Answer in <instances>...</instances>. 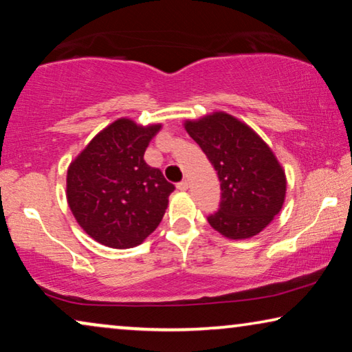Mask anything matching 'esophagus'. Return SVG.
I'll list each match as a JSON object with an SVG mask.
<instances>
[{"mask_svg":"<svg viewBox=\"0 0 352 352\" xmlns=\"http://www.w3.org/2000/svg\"><path fill=\"white\" fill-rule=\"evenodd\" d=\"M177 189H179V190H187V189H189V182H187L186 179L184 181H181V182H177Z\"/></svg>","mask_w":352,"mask_h":352,"instance_id":"obj_1","label":"esophagus"}]
</instances>
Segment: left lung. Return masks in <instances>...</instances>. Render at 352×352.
<instances>
[{
	"mask_svg": "<svg viewBox=\"0 0 352 352\" xmlns=\"http://www.w3.org/2000/svg\"><path fill=\"white\" fill-rule=\"evenodd\" d=\"M186 131L218 171L221 201L208 216L213 229L229 239H248L271 223L285 200L287 179L271 148L232 115L186 122Z\"/></svg>",
	"mask_w": 352,
	"mask_h": 352,
	"instance_id": "1",
	"label": "left lung"
}]
</instances>
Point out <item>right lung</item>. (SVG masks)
Masks as SVG:
<instances>
[{
	"label": "right lung",
	"mask_w": 352,
	"mask_h": 352,
	"mask_svg": "<svg viewBox=\"0 0 352 352\" xmlns=\"http://www.w3.org/2000/svg\"><path fill=\"white\" fill-rule=\"evenodd\" d=\"M162 124L120 118L102 129L67 171V201L89 237L110 248H133L165 214L175 186L144 152Z\"/></svg>",
	"instance_id": "obj_1"
}]
</instances>
